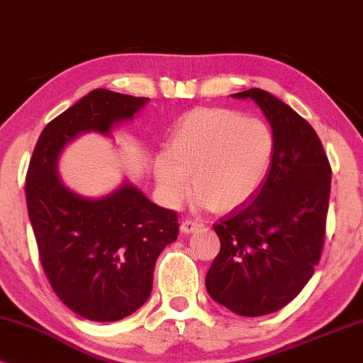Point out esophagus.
<instances>
[{
	"label": "esophagus",
	"instance_id": "esophagus-1",
	"mask_svg": "<svg viewBox=\"0 0 363 363\" xmlns=\"http://www.w3.org/2000/svg\"><path fill=\"white\" fill-rule=\"evenodd\" d=\"M199 227H201V222L192 220V219H186V220H182L181 230L184 232V234H192V232L199 229Z\"/></svg>",
	"mask_w": 363,
	"mask_h": 363
}]
</instances>
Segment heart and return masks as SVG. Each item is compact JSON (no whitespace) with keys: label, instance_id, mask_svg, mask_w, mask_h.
<instances>
[{"label":"heart","instance_id":"obj_1","mask_svg":"<svg viewBox=\"0 0 363 363\" xmlns=\"http://www.w3.org/2000/svg\"><path fill=\"white\" fill-rule=\"evenodd\" d=\"M274 157V134L259 118L224 108H197L179 121L167 156L154 176L169 206H179L192 186L197 206L227 212L242 206L262 186Z\"/></svg>","mask_w":363,"mask_h":363}]
</instances>
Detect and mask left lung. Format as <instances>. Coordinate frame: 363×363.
I'll return each mask as SVG.
<instances>
[{"label":"left lung","mask_w":363,"mask_h":363,"mask_svg":"<svg viewBox=\"0 0 363 363\" xmlns=\"http://www.w3.org/2000/svg\"><path fill=\"white\" fill-rule=\"evenodd\" d=\"M232 98L262 109L274 157L255 194L214 225L220 250L206 289L238 315L259 317L294 301L320 260L332 169L317 133L291 106L259 88Z\"/></svg>","instance_id":"8db88e82"}]
</instances>
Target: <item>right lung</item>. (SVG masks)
<instances>
[{
	"label": "right lung",
	"mask_w": 363,
	"mask_h": 363,
	"mask_svg": "<svg viewBox=\"0 0 363 363\" xmlns=\"http://www.w3.org/2000/svg\"><path fill=\"white\" fill-rule=\"evenodd\" d=\"M147 98L94 89L43 129L26 174L28 214L52 291L67 308L94 322L131 315L152 291L154 265L177 239V212L129 182L89 199L62 184L57 159L83 133L109 136Z\"/></svg>",
	"instance_id": "right-lung-1"
}]
</instances>
